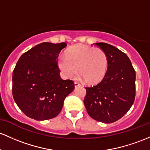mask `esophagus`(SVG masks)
<instances>
[{
  "label": "esophagus",
  "instance_id": "34e87169",
  "mask_svg": "<svg viewBox=\"0 0 150 150\" xmlns=\"http://www.w3.org/2000/svg\"><path fill=\"white\" fill-rule=\"evenodd\" d=\"M74 85H75V88H76V87L80 86V85L78 83H77V82H75V83H74Z\"/></svg>",
  "mask_w": 150,
  "mask_h": 150
}]
</instances>
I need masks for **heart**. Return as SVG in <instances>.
Returning a JSON list of instances; mask_svg holds the SVG:
<instances>
[{"label": "heart", "mask_w": 150, "mask_h": 150, "mask_svg": "<svg viewBox=\"0 0 150 150\" xmlns=\"http://www.w3.org/2000/svg\"><path fill=\"white\" fill-rule=\"evenodd\" d=\"M57 66L65 78H74L79 72L87 83L93 84L104 78L108 57L101 49L78 45L67 49L65 57H59Z\"/></svg>", "instance_id": "1"}]
</instances>
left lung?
<instances>
[{
	"mask_svg": "<svg viewBox=\"0 0 150 150\" xmlns=\"http://www.w3.org/2000/svg\"><path fill=\"white\" fill-rule=\"evenodd\" d=\"M95 44L108 57V70L100 83L85 88L84 105L93 119L112 123L122 117L134 103L136 74L125 53L110 44Z\"/></svg>",
	"mask_w": 150,
	"mask_h": 150,
	"instance_id": "8db88e82",
	"label": "left lung"
}]
</instances>
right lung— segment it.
<instances>
[{
    "label": "right lung",
    "instance_id": "add662e5",
    "mask_svg": "<svg viewBox=\"0 0 150 150\" xmlns=\"http://www.w3.org/2000/svg\"><path fill=\"white\" fill-rule=\"evenodd\" d=\"M65 42H45L21 55L13 72V96L21 111L42 121L61 111L65 98L74 90V83L60 76L57 58Z\"/></svg>",
    "mask_w": 150,
    "mask_h": 150
}]
</instances>
